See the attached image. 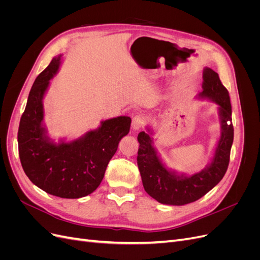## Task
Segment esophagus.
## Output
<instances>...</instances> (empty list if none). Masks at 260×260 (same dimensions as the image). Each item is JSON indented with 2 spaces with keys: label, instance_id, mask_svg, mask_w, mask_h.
Instances as JSON below:
<instances>
[{
  "label": "esophagus",
  "instance_id": "esophagus-1",
  "mask_svg": "<svg viewBox=\"0 0 260 260\" xmlns=\"http://www.w3.org/2000/svg\"><path fill=\"white\" fill-rule=\"evenodd\" d=\"M145 123V118L141 115H138L136 117H133L132 119V129L133 130H140L143 127V124Z\"/></svg>",
  "mask_w": 260,
  "mask_h": 260
}]
</instances>
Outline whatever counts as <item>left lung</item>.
I'll list each match as a JSON object with an SVG mask.
<instances>
[{"instance_id": "left-lung-1", "label": "left lung", "mask_w": 260, "mask_h": 260, "mask_svg": "<svg viewBox=\"0 0 260 260\" xmlns=\"http://www.w3.org/2000/svg\"><path fill=\"white\" fill-rule=\"evenodd\" d=\"M203 91L200 99H207L218 105L221 124V135L211 161L206 168L192 176L178 175L162 164L153 145V130L140 132L138 141V166L144 190L157 202L166 205L181 206L200 200L216 186L223 178L229 166L230 152L233 143L232 109L229 92L214 70H203Z\"/></svg>"}]
</instances>
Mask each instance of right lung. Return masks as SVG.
<instances>
[{"label": "right lung", "instance_id": "1", "mask_svg": "<svg viewBox=\"0 0 260 260\" xmlns=\"http://www.w3.org/2000/svg\"><path fill=\"white\" fill-rule=\"evenodd\" d=\"M61 55L37 77L18 129V151L23 171L44 192L61 199H80L94 192L104 178L120 140L130 130L131 118L119 116L70 142L55 143L43 124V98L57 74Z\"/></svg>", "mask_w": 260, "mask_h": 260}]
</instances>
